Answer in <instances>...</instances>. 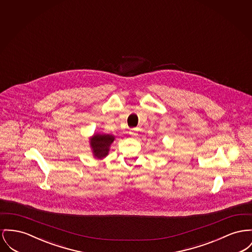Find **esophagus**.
Instances as JSON below:
<instances>
[{"label": "esophagus", "instance_id": "obj_1", "mask_svg": "<svg viewBox=\"0 0 252 252\" xmlns=\"http://www.w3.org/2000/svg\"><path fill=\"white\" fill-rule=\"evenodd\" d=\"M131 135H133V136H136L137 135V129H133L131 132H130Z\"/></svg>", "mask_w": 252, "mask_h": 252}]
</instances>
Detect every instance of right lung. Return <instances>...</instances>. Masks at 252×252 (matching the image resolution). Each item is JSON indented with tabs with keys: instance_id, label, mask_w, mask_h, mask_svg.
<instances>
[{
	"instance_id": "1",
	"label": "right lung",
	"mask_w": 252,
	"mask_h": 252,
	"mask_svg": "<svg viewBox=\"0 0 252 252\" xmlns=\"http://www.w3.org/2000/svg\"><path fill=\"white\" fill-rule=\"evenodd\" d=\"M113 141L114 137L112 135H94L90 141L94 156L99 159L105 157L108 154L109 147Z\"/></svg>"
}]
</instances>
